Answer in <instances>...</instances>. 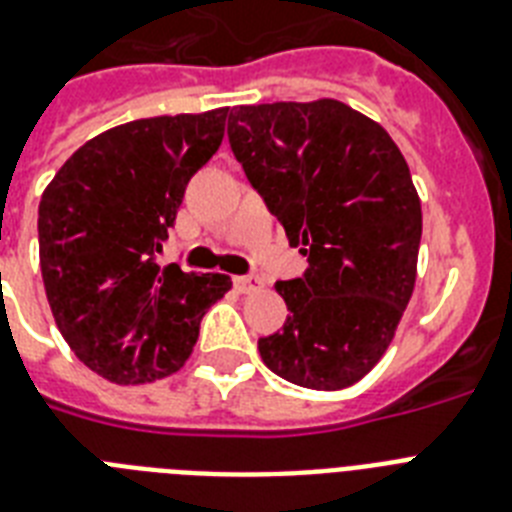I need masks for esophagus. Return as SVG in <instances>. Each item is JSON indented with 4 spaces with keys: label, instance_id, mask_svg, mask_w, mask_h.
Returning <instances> with one entry per match:
<instances>
[{
    "label": "esophagus",
    "instance_id": "1",
    "mask_svg": "<svg viewBox=\"0 0 512 512\" xmlns=\"http://www.w3.org/2000/svg\"><path fill=\"white\" fill-rule=\"evenodd\" d=\"M233 284H236V289L244 292V295H249V292H260V289H263V281L257 279V276H236Z\"/></svg>",
    "mask_w": 512,
    "mask_h": 512
}]
</instances>
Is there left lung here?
Masks as SVG:
<instances>
[{"instance_id": "8db88e82", "label": "left lung", "mask_w": 512, "mask_h": 512, "mask_svg": "<svg viewBox=\"0 0 512 512\" xmlns=\"http://www.w3.org/2000/svg\"><path fill=\"white\" fill-rule=\"evenodd\" d=\"M228 140L308 271L276 281L289 316L257 340L265 366L350 388L388 350L417 279L422 207L388 132L340 100L236 106Z\"/></svg>"}]
</instances>
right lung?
I'll use <instances>...</instances> for the list:
<instances>
[{
    "instance_id": "right-lung-1",
    "label": "right lung",
    "mask_w": 512,
    "mask_h": 512,
    "mask_svg": "<svg viewBox=\"0 0 512 512\" xmlns=\"http://www.w3.org/2000/svg\"><path fill=\"white\" fill-rule=\"evenodd\" d=\"M228 108L138 119L100 132L39 201V265L60 335L116 385L175 374L225 273L159 265L185 185L223 143Z\"/></svg>"
}]
</instances>
